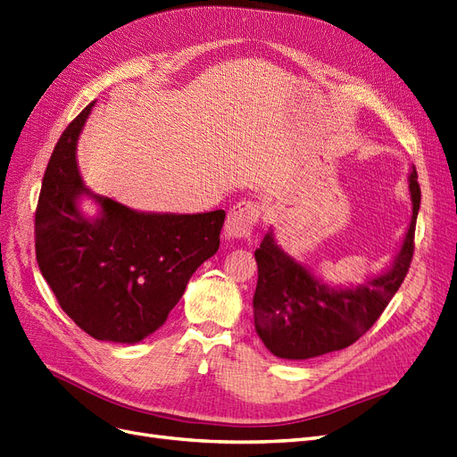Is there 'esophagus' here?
Here are the masks:
<instances>
[{"label": "esophagus", "instance_id": "1", "mask_svg": "<svg viewBox=\"0 0 457 457\" xmlns=\"http://www.w3.org/2000/svg\"><path fill=\"white\" fill-rule=\"evenodd\" d=\"M262 214V207L258 201L245 199L233 205L226 218V235L233 239H246L254 231Z\"/></svg>", "mask_w": 457, "mask_h": 457}]
</instances>
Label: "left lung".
Listing matches in <instances>:
<instances>
[{
    "instance_id": "1",
    "label": "left lung",
    "mask_w": 457,
    "mask_h": 457,
    "mask_svg": "<svg viewBox=\"0 0 457 457\" xmlns=\"http://www.w3.org/2000/svg\"><path fill=\"white\" fill-rule=\"evenodd\" d=\"M409 182L412 218L392 271L356 290L326 288L277 246L271 233L265 235L254 254L258 284L252 305L256 331L269 352L284 360H309L350 346L375 326L407 277L414 256L421 199L416 169Z\"/></svg>"
}]
</instances>
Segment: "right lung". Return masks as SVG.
Wrapping results in <instances>:
<instances>
[{
  "instance_id": "obj_1",
  "label": "right lung",
  "mask_w": 457,
  "mask_h": 457,
  "mask_svg": "<svg viewBox=\"0 0 457 457\" xmlns=\"http://www.w3.org/2000/svg\"><path fill=\"white\" fill-rule=\"evenodd\" d=\"M92 105L63 129L48 160L36 209V256L58 305L97 341L139 343L182 297L195 269L216 254L224 211L145 214L97 197L87 220L75 199L88 194L75 146Z\"/></svg>"
}]
</instances>
